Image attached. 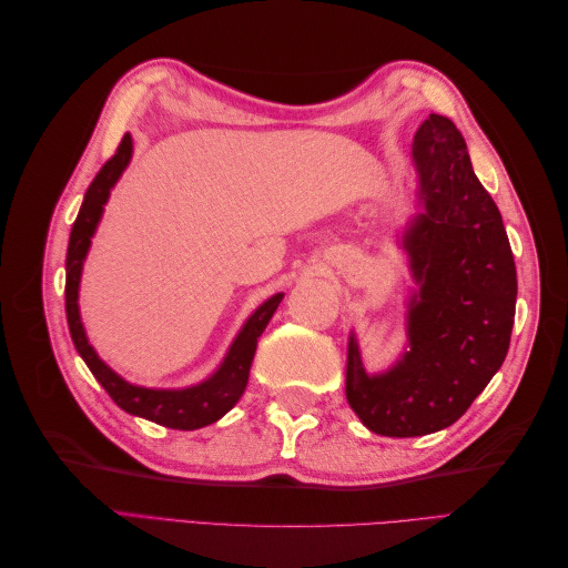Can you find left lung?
Masks as SVG:
<instances>
[{"mask_svg": "<svg viewBox=\"0 0 568 568\" xmlns=\"http://www.w3.org/2000/svg\"><path fill=\"white\" fill-rule=\"evenodd\" d=\"M417 213L398 239L415 288L407 348L369 374L348 338L346 398L369 432L412 438L455 424L503 367L517 307V267L495 201L474 175L467 142L432 113L412 142Z\"/></svg>", "mask_w": 568, "mask_h": 568, "instance_id": "obj_1", "label": "left lung"}]
</instances>
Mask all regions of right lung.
Here are the masks:
<instances>
[{"label":"right lung","mask_w":568,"mask_h":568,"mask_svg":"<svg viewBox=\"0 0 568 568\" xmlns=\"http://www.w3.org/2000/svg\"><path fill=\"white\" fill-rule=\"evenodd\" d=\"M130 159H132V136L125 134L118 151L92 180L88 194H84V201L80 205V213L73 222L71 239H68V255H65L68 329H71V338L75 343L80 357L84 359V365L90 367L94 379L106 388V393L120 409H125L128 415L156 422L168 428L194 432V428L209 426L220 417H225L244 395L257 338H261V334L265 332V326L272 320L274 311L280 307L284 294H274L263 305L255 307L251 317L244 322L242 329H239L236 338L232 341L225 359H222L220 367L201 384L186 386V388H146V386H134L125 382L118 372H113L104 359L97 355L92 343L88 341V334H84L78 296H80L82 263L92 246V236L99 227L101 215H104V205L111 196V189L115 186L120 175L125 173Z\"/></svg>","instance_id":"obj_1"}]
</instances>
